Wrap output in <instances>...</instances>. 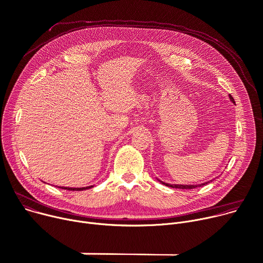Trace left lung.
Wrapping results in <instances>:
<instances>
[{"label": "left lung", "mask_w": 263, "mask_h": 263, "mask_svg": "<svg viewBox=\"0 0 263 263\" xmlns=\"http://www.w3.org/2000/svg\"><path fill=\"white\" fill-rule=\"evenodd\" d=\"M229 97H230L231 102L235 104L234 99L231 97V95H229ZM157 180H158L159 182H161L162 184L166 185V186H171V187H175V189H185V190H187V189H194V187H197V186H202V185H205L208 182H210V181H206V182H203V183H200V184H170V183H166V182H163V181L159 180L158 178H157ZM211 181H212V180H211Z\"/></svg>", "instance_id": "left-lung-1"}]
</instances>
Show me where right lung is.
<instances>
[{"label":"right lung","instance_id":"obj_1","mask_svg":"<svg viewBox=\"0 0 263 263\" xmlns=\"http://www.w3.org/2000/svg\"><path fill=\"white\" fill-rule=\"evenodd\" d=\"M93 185H89V186H84V187H67V186H60L61 189H65V190H69V191H83V190H88L91 189Z\"/></svg>","mask_w":263,"mask_h":263}]
</instances>
